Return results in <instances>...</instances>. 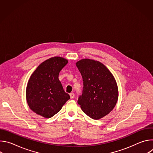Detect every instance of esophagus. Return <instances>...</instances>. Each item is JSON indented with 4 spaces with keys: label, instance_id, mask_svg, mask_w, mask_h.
Here are the masks:
<instances>
[{
    "label": "esophagus",
    "instance_id": "esophagus-1",
    "mask_svg": "<svg viewBox=\"0 0 153 153\" xmlns=\"http://www.w3.org/2000/svg\"><path fill=\"white\" fill-rule=\"evenodd\" d=\"M70 96L71 99H74V96H75V95H74V94L73 93H70Z\"/></svg>",
    "mask_w": 153,
    "mask_h": 153
}]
</instances>
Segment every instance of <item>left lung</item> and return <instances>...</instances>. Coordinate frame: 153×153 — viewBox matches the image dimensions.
<instances>
[{"label": "left lung", "mask_w": 153, "mask_h": 153, "mask_svg": "<svg viewBox=\"0 0 153 153\" xmlns=\"http://www.w3.org/2000/svg\"><path fill=\"white\" fill-rule=\"evenodd\" d=\"M81 73L83 88L77 103L82 110L91 119L97 120L110 113L117 102L116 81L101 62L83 59L76 63Z\"/></svg>", "instance_id": "8db88e82"}]
</instances>
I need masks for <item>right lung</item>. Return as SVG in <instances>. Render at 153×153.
Masks as SVG:
<instances>
[{"label":"right lung","mask_w":153,"mask_h":153,"mask_svg":"<svg viewBox=\"0 0 153 153\" xmlns=\"http://www.w3.org/2000/svg\"><path fill=\"white\" fill-rule=\"evenodd\" d=\"M67 63L68 60L63 57H51L40 64L31 74L26 98L30 108L37 114L50 118L70 99L59 79L60 71Z\"/></svg>","instance_id":"obj_1"}]
</instances>
